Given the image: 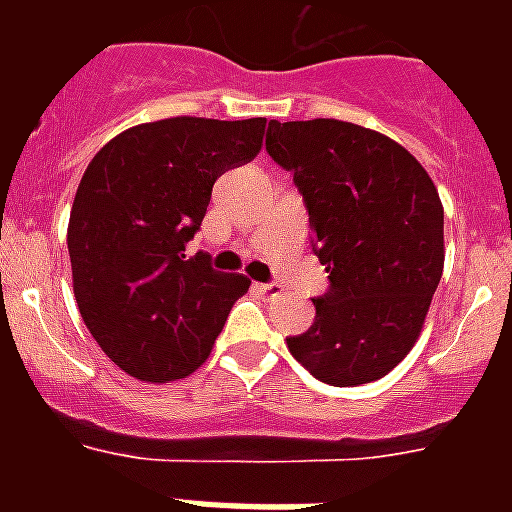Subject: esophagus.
<instances>
[{"label": "esophagus", "instance_id": "esophagus-1", "mask_svg": "<svg viewBox=\"0 0 512 512\" xmlns=\"http://www.w3.org/2000/svg\"><path fill=\"white\" fill-rule=\"evenodd\" d=\"M257 292L263 297H268V300H276V297H281V287L279 284H255Z\"/></svg>", "mask_w": 512, "mask_h": 512}]
</instances>
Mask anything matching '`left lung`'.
Segmentation results:
<instances>
[{"label": "left lung", "instance_id": "left-lung-1", "mask_svg": "<svg viewBox=\"0 0 512 512\" xmlns=\"http://www.w3.org/2000/svg\"><path fill=\"white\" fill-rule=\"evenodd\" d=\"M265 148L295 175L329 273L289 353L337 388L380 380L414 348L444 273L436 185L396 140L340 119H273Z\"/></svg>", "mask_w": 512, "mask_h": 512}]
</instances>
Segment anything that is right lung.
<instances>
[{
    "label": "right lung",
    "instance_id": "obj_1",
    "mask_svg": "<svg viewBox=\"0 0 512 512\" xmlns=\"http://www.w3.org/2000/svg\"><path fill=\"white\" fill-rule=\"evenodd\" d=\"M263 132V116H175L119 132L84 170L68 220L74 297L103 353L135 380L196 372L247 295L244 273L185 257V244L217 177L255 159Z\"/></svg>",
    "mask_w": 512,
    "mask_h": 512
}]
</instances>
